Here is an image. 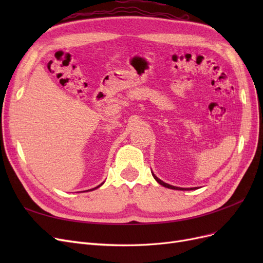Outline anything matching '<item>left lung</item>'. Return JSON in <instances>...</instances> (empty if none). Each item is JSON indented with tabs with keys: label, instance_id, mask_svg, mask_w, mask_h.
Masks as SVG:
<instances>
[{
	"label": "left lung",
	"instance_id": "1",
	"mask_svg": "<svg viewBox=\"0 0 263 263\" xmlns=\"http://www.w3.org/2000/svg\"><path fill=\"white\" fill-rule=\"evenodd\" d=\"M153 173V172H151ZM153 177L155 178V180L159 183V184H161L162 186H164V187H168V189H172V190H180V191H190V190H197V189H200V187H178V186H173V185H170V184H168V183H164L163 181H161L160 179L159 178H157L155 174L153 173Z\"/></svg>",
	"mask_w": 263,
	"mask_h": 263
}]
</instances>
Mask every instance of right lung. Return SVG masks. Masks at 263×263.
Segmentation results:
<instances>
[{"label": "right lung", "mask_w": 263, "mask_h": 263, "mask_svg": "<svg viewBox=\"0 0 263 263\" xmlns=\"http://www.w3.org/2000/svg\"><path fill=\"white\" fill-rule=\"evenodd\" d=\"M103 183H104V182H103ZM103 183H101V184L100 185H98L97 187H94V189H91V190H86V191H83V192H89V191H94V190H97L98 187H100L102 184H103Z\"/></svg>", "instance_id": "obj_1"}]
</instances>
